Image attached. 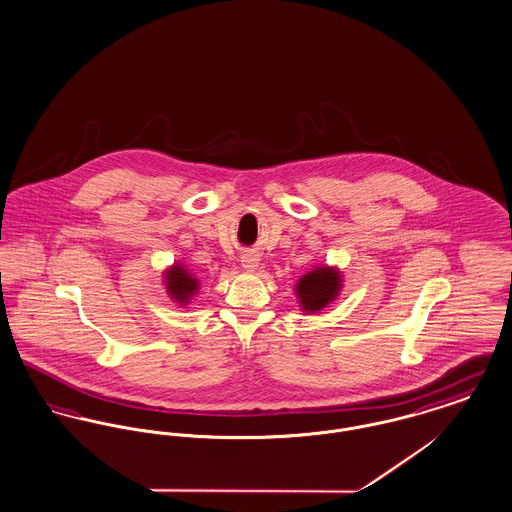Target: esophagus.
Masks as SVG:
<instances>
[{"label":"esophagus","instance_id":"34e87169","mask_svg":"<svg viewBox=\"0 0 512 512\" xmlns=\"http://www.w3.org/2000/svg\"><path fill=\"white\" fill-rule=\"evenodd\" d=\"M240 264H242V268H244L246 272H256V268H258V264H260V258H258L254 252H248V254H244V256L240 258Z\"/></svg>","mask_w":512,"mask_h":512}]
</instances>
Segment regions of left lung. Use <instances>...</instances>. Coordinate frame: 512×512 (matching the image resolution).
Listing matches in <instances>:
<instances>
[{
    "label": "left lung",
    "mask_w": 512,
    "mask_h": 512,
    "mask_svg": "<svg viewBox=\"0 0 512 512\" xmlns=\"http://www.w3.org/2000/svg\"><path fill=\"white\" fill-rule=\"evenodd\" d=\"M343 279L340 268L336 266H314V270L305 273L297 285L295 295L299 307L307 314H316L326 307H330L340 297Z\"/></svg>",
    "instance_id": "1"
}]
</instances>
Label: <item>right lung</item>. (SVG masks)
I'll return each instance as SVG.
<instances>
[{
	"instance_id": "right-lung-1",
	"label": "right lung",
	"mask_w": 512,
	"mask_h": 512,
	"mask_svg": "<svg viewBox=\"0 0 512 512\" xmlns=\"http://www.w3.org/2000/svg\"><path fill=\"white\" fill-rule=\"evenodd\" d=\"M163 285L167 295L180 307H188L200 291V281L182 262H174L163 272Z\"/></svg>"
}]
</instances>
